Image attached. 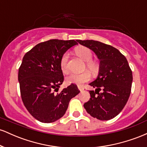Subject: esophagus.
I'll return each mask as SVG.
<instances>
[{
	"instance_id": "34e87169",
	"label": "esophagus",
	"mask_w": 147,
	"mask_h": 147,
	"mask_svg": "<svg viewBox=\"0 0 147 147\" xmlns=\"http://www.w3.org/2000/svg\"><path fill=\"white\" fill-rule=\"evenodd\" d=\"M78 89H79V90L81 91V92L84 90V88L82 87V86H78Z\"/></svg>"
}]
</instances>
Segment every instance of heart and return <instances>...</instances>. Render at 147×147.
Returning a JSON list of instances; mask_svg holds the SVG:
<instances>
[{
	"label": "heart",
	"instance_id": "obj_1",
	"mask_svg": "<svg viewBox=\"0 0 147 147\" xmlns=\"http://www.w3.org/2000/svg\"><path fill=\"white\" fill-rule=\"evenodd\" d=\"M76 55L79 56L84 60V61L87 62L86 66L87 68L92 72H95L97 69V65L95 62L91 61L92 54L91 50L87 47L79 46L75 50ZM69 59V55L68 52H65L63 55L61 59V68L62 71L65 72L68 70L67 68V63ZM90 79V75L87 72H82V73H71L70 74L68 77H66V82L68 84H75L81 85L84 82H86Z\"/></svg>",
	"mask_w": 147,
	"mask_h": 147
}]
</instances>
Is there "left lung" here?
<instances>
[{
	"instance_id": "obj_1",
	"label": "left lung",
	"mask_w": 147,
	"mask_h": 147,
	"mask_svg": "<svg viewBox=\"0 0 147 147\" xmlns=\"http://www.w3.org/2000/svg\"><path fill=\"white\" fill-rule=\"evenodd\" d=\"M77 41L95 52L99 60L98 75L89 84L95 90L89 91L90 98L84 109L99 120L113 119L124 109L131 94L133 75L127 60L111 45L93 40Z\"/></svg>"
}]
</instances>
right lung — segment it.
Returning a JSON list of instances; mask_svg holds the SVG:
<instances>
[{"label":"right lung","instance_id":"right-lung-1","mask_svg":"<svg viewBox=\"0 0 147 147\" xmlns=\"http://www.w3.org/2000/svg\"><path fill=\"white\" fill-rule=\"evenodd\" d=\"M76 41L49 40L35 45L23 57L18 75L21 98L28 112L39 122L51 123L63 117L70 99L80 92L71 84L59 93L54 92L63 82L61 57L77 45Z\"/></svg>","mask_w":147,"mask_h":147}]
</instances>
